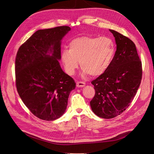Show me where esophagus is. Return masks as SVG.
<instances>
[{"label":"esophagus","instance_id":"34e87169","mask_svg":"<svg viewBox=\"0 0 154 154\" xmlns=\"http://www.w3.org/2000/svg\"><path fill=\"white\" fill-rule=\"evenodd\" d=\"M85 85V82H78L76 83V86L78 87H83Z\"/></svg>","mask_w":154,"mask_h":154}]
</instances>
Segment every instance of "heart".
<instances>
[{"label":"heart","instance_id":"heart-1","mask_svg":"<svg viewBox=\"0 0 154 154\" xmlns=\"http://www.w3.org/2000/svg\"><path fill=\"white\" fill-rule=\"evenodd\" d=\"M115 55L114 42L108 37L83 36L70 42L63 50L62 60L66 72L72 75L80 62L83 75L97 76L109 67Z\"/></svg>","mask_w":154,"mask_h":154}]
</instances>
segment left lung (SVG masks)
<instances>
[{"instance_id": "1", "label": "left lung", "mask_w": 154, "mask_h": 154, "mask_svg": "<svg viewBox=\"0 0 154 154\" xmlns=\"http://www.w3.org/2000/svg\"><path fill=\"white\" fill-rule=\"evenodd\" d=\"M116 44L114 59L106 71L92 81L95 95L92 110L98 117L110 119L120 115L133 100L142 78V63L136 45L119 32L109 29Z\"/></svg>"}]
</instances>
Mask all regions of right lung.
Returning <instances> with one entry per match:
<instances>
[{
	"instance_id": "1",
	"label": "right lung",
	"mask_w": 154,
	"mask_h": 154,
	"mask_svg": "<svg viewBox=\"0 0 154 154\" xmlns=\"http://www.w3.org/2000/svg\"><path fill=\"white\" fill-rule=\"evenodd\" d=\"M69 26L36 31L18 50L16 87L23 103L37 118L57 119L67 109L76 83L62 69L61 40Z\"/></svg>"
}]
</instances>
